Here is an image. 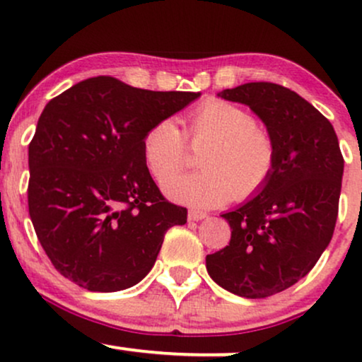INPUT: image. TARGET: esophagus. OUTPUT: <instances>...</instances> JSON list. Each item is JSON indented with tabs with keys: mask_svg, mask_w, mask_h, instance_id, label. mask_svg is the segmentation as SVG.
<instances>
[{
	"mask_svg": "<svg viewBox=\"0 0 362 362\" xmlns=\"http://www.w3.org/2000/svg\"><path fill=\"white\" fill-rule=\"evenodd\" d=\"M206 213H202V211H195V209H190L189 211V221H201V219L206 218Z\"/></svg>",
	"mask_w": 362,
	"mask_h": 362,
	"instance_id": "esophagus-1",
	"label": "esophagus"
}]
</instances>
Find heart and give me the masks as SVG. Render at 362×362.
Instances as JSON below:
<instances>
[{
    "mask_svg": "<svg viewBox=\"0 0 362 362\" xmlns=\"http://www.w3.org/2000/svg\"><path fill=\"white\" fill-rule=\"evenodd\" d=\"M199 153L201 173L170 181L165 190L173 201L209 209L247 201L269 184L277 165L272 132L252 112L236 103L209 98L190 112L184 134L175 120L161 119L143 136V160L158 184H165L188 163L185 139Z\"/></svg>",
    "mask_w": 362,
    "mask_h": 362,
    "instance_id": "b5f03b06",
    "label": "heart"
}]
</instances>
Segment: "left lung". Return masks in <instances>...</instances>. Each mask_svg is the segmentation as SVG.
<instances>
[{
  "mask_svg": "<svg viewBox=\"0 0 362 362\" xmlns=\"http://www.w3.org/2000/svg\"><path fill=\"white\" fill-rule=\"evenodd\" d=\"M218 95L250 107L277 144L269 184L252 201L223 214L231 228L230 245L206 257L214 282L259 300L303 279L330 243L344 158L330 120L296 91L257 81Z\"/></svg>",
  "mask_w": 362,
  "mask_h": 362,
  "instance_id": "obj_1",
  "label": "left lung"
}]
</instances>
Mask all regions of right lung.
I'll list each match as a JSON object with an SVG mask.
<instances>
[{
  "instance_id": "obj_1",
  "label": "right lung",
  "mask_w": 362,
  "mask_h": 362,
  "mask_svg": "<svg viewBox=\"0 0 362 362\" xmlns=\"http://www.w3.org/2000/svg\"><path fill=\"white\" fill-rule=\"evenodd\" d=\"M199 95L97 76L45 105L28 144V214L61 276L112 293L151 271L165 233L187 223V209L168 202L149 175L143 136Z\"/></svg>"
}]
</instances>
